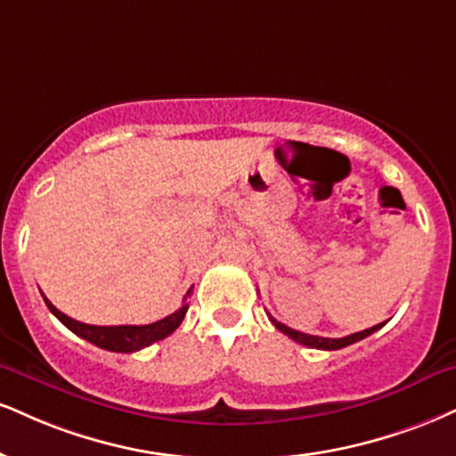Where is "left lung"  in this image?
Returning <instances> with one entry per match:
<instances>
[{
	"instance_id": "1",
	"label": "left lung",
	"mask_w": 456,
	"mask_h": 456,
	"mask_svg": "<svg viewBox=\"0 0 456 456\" xmlns=\"http://www.w3.org/2000/svg\"><path fill=\"white\" fill-rule=\"evenodd\" d=\"M270 321L273 322V327L278 329V331H282L284 336H289L290 339H295V342L304 344V346H310V348H318V350H339V348H346L350 344L359 342V339H363L367 336H371V333L378 331L385 322H380V325H374L370 329H363V331L359 333H350L346 338H318V336H308V333H301V331H295V329H290L287 325H282V322H278L276 318L270 316Z\"/></svg>"
}]
</instances>
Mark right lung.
Wrapping results in <instances>:
<instances>
[{
	"mask_svg": "<svg viewBox=\"0 0 456 456\" xmlns=\"http://www.w3.org/2000/svg\"><path fill=\"white\" fill-rule=\"evenodd\" d=\"M189 295H191V289H189V293H186V297H189ZM44 301H46L48 310H51L53 314L57 316L71 333H76V336H80L82 339H86V342L95 344V346H100L103 350H112V353H135V350H142V348L151 346V344L159 342V339L167 338L169 333H174L175 329L180 327L186 310H189V304H183V308L175 310L174 314L161 318V321H157V322H151V325L97 327V325H86V322L74 321V318L63 314L61 310L54 308V305L46 297H44Z\"/></svg>",
	"mask_w": 456,
	"mask_h": 456,
	"instance_id": "obj_1",
	"label": "right lung"
}]
</instances>
